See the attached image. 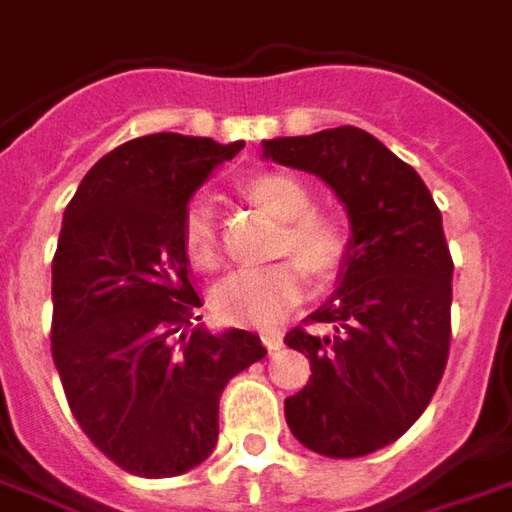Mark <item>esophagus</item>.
I'll return each mask as SVG.
<instances>
[{
	"instance_id": "obj_1",
	"label": "esophagus",
	"mask_w": 512,
	"mask_h": 512,
	"mask_svg": "<svg viewBox=\"0 0 512 512\" xmlns=\"http://www.w3.org/2000/svg\"><path fill=\"white\" fill-rule=\"evenodd\" d=\"M260 339H263V344H266L269 350H280V347H283V333H280V330H263Z\"/></svg>"
}]
</instances>
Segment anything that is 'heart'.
Masks as SVG:
<instances>
[{
    "mask_svg": "<svg viewBox=\"0 0 512 512\" xmlns=\"http://www.w3.org/2000/svg\"><path fill=\"white\" fill-rule=\"evenodd\" d=\"M243 196L269 212L271 218L283 221L274 249L277 255L294 260L229 274L227 280L215 285L212 305L227 322L269 328L300 302L302 269L316 280H328L342 269L350 255V229L339 215L314 210L308 184L291 173H260L243 184ZM182 243L187 257L201 269H212L218 263L215 215L207 201L198 198L184 212Z\"/></svg>",
    "mask_w": 512,
    "mask_h": 512,
    "instance_id": "obj_1",
    "label": "heart"
}]
</instances>
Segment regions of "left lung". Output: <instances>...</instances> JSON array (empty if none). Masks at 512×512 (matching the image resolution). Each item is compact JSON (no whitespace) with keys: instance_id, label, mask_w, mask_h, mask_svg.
<instances>
[{"instance_id":"obj_1","label":"left lung","mask_w":512,"mask_h":512,"mask_svg":"<svg viewBox=\"0 0 512 512\" xmlns=\"http://www.w3.org/2000/svg\"><path fill=\"white\" fill-rule=\"evenodd\" d=\"M263 156L314 173L350 215V255L330 300L285 344L311 361L285 398L291 434L353 460L389 446L423 415L451 344V252L429 187L373 134L342 125L263 139Z\"/></svg>"}]
</instances>
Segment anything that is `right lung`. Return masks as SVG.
<instances>
[{
  "label": "right lung",
  "mask_w": 512,
  "mask_h": 512,
  "mask_svg": "<svg viewBox=\"0 0 512 512\" xmlns=\"http://www.w3.org/2000/svg\"><path fill=\"white\" fill-rule=\"evenodd\" d=\"M243 142L148 134L114 148L66 204L52 257V361L86 437L123 471L179 476L218 443L232 375L260 336L193 325L187 201Z\"/></svg>",
  "instance_id": "right-lung-1"
}]
</instances>
